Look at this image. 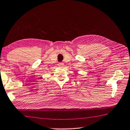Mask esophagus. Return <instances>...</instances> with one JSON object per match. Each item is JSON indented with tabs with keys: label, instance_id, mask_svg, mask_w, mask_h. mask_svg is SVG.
<instances>
[{
	"label": "esophagus",
	"instance_id": "obj_1",
	"mask_svg": "<svg viewBox=\"0 0 130 130\" xmlns=\"http://www.w3.org/2000/svg\"><path fill=\"white\" fill-rule=\"evenodd\" d=\"M58 66H59V67H63V63H58Z\"/></svg>",
	"mask_w": 130,
	"mask_h": 130
}]
</instances>
